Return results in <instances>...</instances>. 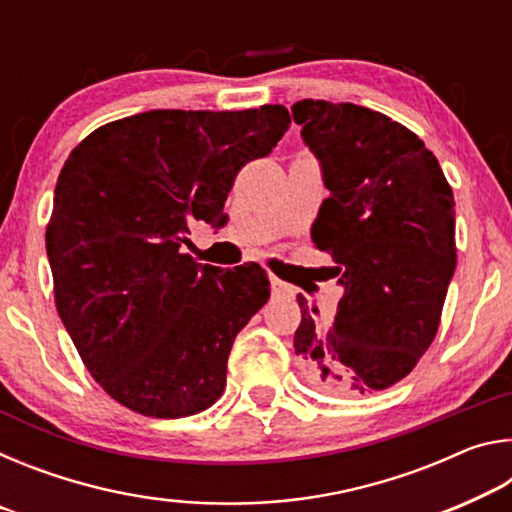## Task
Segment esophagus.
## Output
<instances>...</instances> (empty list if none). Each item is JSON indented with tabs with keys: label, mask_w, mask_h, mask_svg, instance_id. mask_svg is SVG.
Returning a JSON list of instances; mask_svg holds the SVG:
<instances>
[{
	"label": "esophagus",
	"mask_w": 512,
	"mask_h": 512,
	"mask_svg": "<svg viewBox=\"0 0 512 512\" xmlns=\"http://www.w3.org/2000/svg\"><path fill=\"white\" fill-rule=\"evenodd\" d=\"M271 289H273V296H284V298L296 296V289H293L291 284L282 282L280 277H275V275H271Z\"/></svg>",
	"instance_id": "34e87169"
}]
</instances>
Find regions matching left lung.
Returning a JSON list of instances; mask_svg holds the SVG:
<instances>
[{
    "instance_id": "left-lung-1",
    "label": "left lung",
    "mask_w": 512,
    "mask_h": 512,
    "mask_svg": "<svg viewBox=\"0 0 512 512\" xmlns=\"http://www.w3.org/2000/svg\"><path fill=\"white\" fill-rule=\"evenodd\" d=\"M291 112L329 189L311 239L332 255L343 287L329 327L298 296L293 348L320 391H384L438 332L456 268L452 187L420 137L381 112L314 99Z\"/></svg>"
}]
</instances>
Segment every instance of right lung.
Segmentation results:
<instances>
[{
    "label": "right lung",
    "instance_id": "add662e5",
    "mask_svg": "<svg viewBox=\"0 0 512 512\" xmlns=\"http://www.w3.org/2000/svg\"><path fill=\"white\" fill-rule=\"evenodd\" d=\"M284 106L149 110L97 128L60 169L47 225L58 316L112 400L187 418L219 400L230 348L271 296L259 264L183 253L221 225L239 169L289 131Z\"/></svg>",
    "mask_w": 512,
    "mask_h": 512
}]
</instances>
